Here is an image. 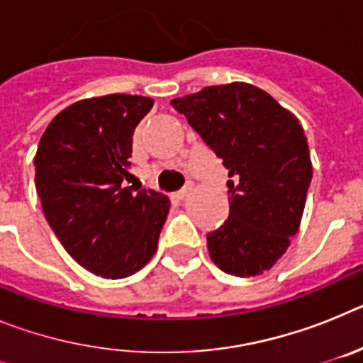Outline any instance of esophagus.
<instances>
[{"label": "esophagus", "mask_w": 363, "mask_h": 363, "mask_svg": "<svg viewBox=\"0 0 363 363\" xmlns=\"http://www.w3.org/2000/svg\"><path fill=\"white\" fill-rule=\"evenodd\" d=\"M191 189H192L191 185H185L184 189H179V191H176V192H174V196L178 198V200H184V198L187 196V194H189V191H191Z\"/></svg>", "instance_id": "1"}]
</instances>
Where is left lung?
I'll return each instance as SVG.
<instances>
[{"label":"left lung","mask_w":363,"mask_h":363,"mask_svg":"<svg viewBox=\"0 0 363 363\" xmlns=\"http://www.w3.org/2000/svg\"><path fill=\"white\" fill-rule=\"evenodd\" d=\"M171 105L229 171V218L207 234L211 259L240 278L269 271L298 233L313 178L300 121L271 94L240 82L205 86Z\"/></svg>","instance_id":"left-lung-1"}]
</instances>
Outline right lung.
I'll return each instance as SVG.
<instances>
[{
	"mask_svg": "<svg viewBox=\"0 0 363 363\" xmlns=\"http://www.w3.org/2000/svg\"><path fill=\"white\" fill-rule=\"evenodd\" d=\"M152 105L130 94L79 99L50 121L34 156L45 218L65 251L96 277H130L158 249L171 201L123 185L134 129Z\"/></svg>",
	"mask_w": 363,
	"mask_h": 363,
	"instance_id": "right-lung-1",
	"label": "right lung"
}]
</instances>
